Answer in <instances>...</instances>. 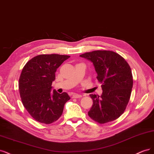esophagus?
I'll return each mask as SVG.
<instances>
[{
  "mask_svg": "<svg viewBox=\"0 0 154 154\" xmlns=\"http://www.w3.org/2000/svg\"><path fill=\"white\" fill-rule=\"evenodd\" d=\"M72 97L73 98H81V97H82V95H79V94H77V93H74V94H73Z\"/></svg>",
  "mask_w": 154,
  "mask_h": 154,
  "instance_id": "34e87169",
  "label": "esophagus"
}]
</instances>
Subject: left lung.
I'll return each instance as SVG.
<instances>
[{
	"label": "left lung",
	"mask_w": 154,
	"mask_h": 154,
	"mask_svg": "<svg viewBox=\"0 0 154 154\" xmlns=\"http://www.w3.org/2000/svg\"><path fill=\"white\" fill-rule=\"evenodd\" d=\"M80 56L93 63L103 91L101 96L90 95L93 103L89 116L100 123L116 120L125 110L131 97L133 79L129 65L118 54L109 51H95Z\"/></svg>",
	"instance_id": "obj_1"
}]
</instances>
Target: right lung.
<instances>
[{
  "label": "right lung",
  "instance_id": "add662e5",
  "mask_svg": "<svg viewBox=\"0 0 154 154\" xmlns=\"http://www.w3.org/2000/svg\"><path fill=\"white\" fill-rule=\"evenodd\" d=\"M70 56L42 54L32 58L22 69L18 88L23 105L40 123L50 124L59 118L64 106L70 99L66 92L52 91L56 72Z\"/></svg>",
  "mask_w": 154,
  "mask_h": 154
}]
</instances>
